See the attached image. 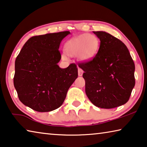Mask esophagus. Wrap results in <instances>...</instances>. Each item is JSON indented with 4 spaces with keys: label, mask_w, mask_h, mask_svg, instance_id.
<instances>
[{
    "label": "esophagus",
    "mask_w": 147,
    "mask_h": 147,
    "mask_svg": "<svg viewBox=\"0 0 147 147\" xmlns=\"http://www.w3.org/2000/svg\"><path fill=\"white\" fill-rule=\"evenodd\" d=\"M83 73L84 71H82V69H81L80 68H78V76H81L83 74Z\"/></svg>",
    "instance_id": "34e87169"
}]
</instances>
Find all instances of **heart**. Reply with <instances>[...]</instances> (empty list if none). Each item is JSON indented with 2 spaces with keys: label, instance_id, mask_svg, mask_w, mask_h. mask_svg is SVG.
Returning <instances> with one entry per match:
<instances>
[{
  "label": "heart",
  "instance_id": "b5f03b06",
  "mask_svg": "<svg viewBox=\"0 0 147 147\" xmlns=\"http://www.w3.org/2000/svg\"><path fill=\"white\" fill-rule=\"evenodd\" d=\"M100 48V40L92 34H82L66 42L64 46L65 53L70 57H78L80 61L88 62L96 56ZM67 55L62 57L67 59Z\"/></svg>",
  "mask_w": 147,
  "mask_h": 147
}]
</instances>
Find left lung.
<instances>
[{
  "mask_svg": "<svg viewBox=\"0 0 147 147\" xmlns=\"http://www.w3.org/2000/svg\"><path fill=\"white\" fill-rule=\"evenodd\" d=\"M100 40L94 59L80 63L85 91L97 107L113 109L126 103L134 88L135 64L126 46L105 31H93Z\"/></svg>",
  "mask_w": 147,
  "mask_h": 147,
  "instance_id": "1",
  "label": "left lung"
}]
</instances>
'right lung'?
Segmentation results:
<instances>
[{
  "mask_svg": "<svg viewBox=\"0 0 147 147\" xmlns=\"http://www.w3.org/2000/svg\"><path fill=\"white\" fill-rule=\"evenodd\" d=\"M69 34L63 31L32 36L16 57L13 85L20 101L34 111L59 108L78 77L75 64L65 69L57 65L61 58L60 44Z\"/></svg>",
  "mask_w": 147,
  "mask_h": 147,
  "instance_id": "1",
  "label": "right lung"
}]
</instances>
